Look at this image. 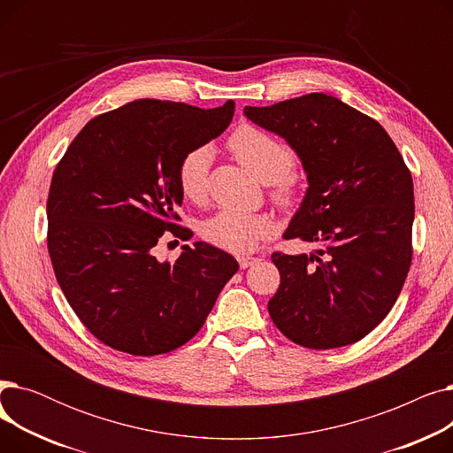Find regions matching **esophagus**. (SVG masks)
<instances>
[{"mask_svg": "<svg viewBox=\"0 0 453 453\" xmlns=\"http://www.w3.org/2000/svg\"><path fill=\"white\" fill-rule=\"evenodd\" d=\"M257 257H248V255H242V257H239V265H241V268H250L251 265H255L257 263Z\"/></svg>", "mask_w": 453, "mask_h": 453, "instance_id": "1", "label": "esophagus"}]
</instances>
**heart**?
Listing matches in <instances>:
<instances>
[{
  "instance_id": "b5f03b06",
  "label": "heart",
  "mask_w": 453,
  "mask_h": 453,
  "mask_svg": "<svg viewBox=\"0 0 453 453\" xmlns=\"http://www.w3.org/2000/svg\"><path fill=\"white\" fill-rule=\"evenodd\" d=\"M227 147L251 176L263 183L277 185L275 200L279 203L292 205L296 202V188L288 178L296 156L284 142L255 127H241L229 137ZM211 156V149L203 145L188 150L180 161L178 185L181 195L190 202H200L205 196ZM272 229L273 224L265 214L220 211L202 224L200 233L209 244L220 250L246 253Z\"/></svg>"
}]
</instances>
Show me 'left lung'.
I'll return each instance as SVG.
<instances>
[{
	"instance_id": "left-lung-1",
	"label": "left lung",
	"mask_w": 453,
	"mask_h": 453,
	"mask_svg": "<svg viewBox=\"0 0 453 453\" xmlns=\"http://www.w3.org/2000/svg\"><path fill=\"white\" fill-rule=\"evenodd\" d=\"M244 115L301 159L308 187L282 236L319 248L272 255L280 273L273 323L308 349L360 342L389 314L411 266V173L374 119L332 95L246 106Z\"/></svg>"
}]
</instances>
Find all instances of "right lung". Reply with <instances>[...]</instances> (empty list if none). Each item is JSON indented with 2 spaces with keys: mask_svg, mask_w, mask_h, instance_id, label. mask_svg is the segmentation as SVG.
I'll return each mask as SVG.
<instances>
[{
  "mask_svg": "<svg viewBox=\"0 0 453 453\" xmlns=\"http://www.w3.org/2000/svg\"><path fill=\"white\" fill-rule=\"evenodd\" d=\"M233 113V101L212 110L134 101L91 119L55 169L47 198L53 270L104 345L134 356L181 347L239 270L233 255L207 242L181 246L173 265L152 253L165 231L188 239L174 224L180 161L219 137Z\"/></svg>",
  "mask_w": 453,
  "mask_h": 453,
  "instance_id": "right-lung-1",
  "label": "right lung"
}]
</instances>
